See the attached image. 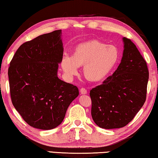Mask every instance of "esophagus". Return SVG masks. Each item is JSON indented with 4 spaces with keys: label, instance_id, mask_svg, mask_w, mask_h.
<instances>
[{
    "label": "esophagus",
    "instance_id": "obj_1",
    "mask_svg": "<svg viewBox=\"0 0 158 158\" xmlns=\"http://www.w3.org/2000/svg\"><path fill=\"white\" fill-rule=\"evenodd\" d=\"M80 93H81V94H86L87 90L85 88H81L80 89Z\"/></svg>",
    "mask_w": 158,
    "mask_h": 158
}]
</instances>
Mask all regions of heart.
<instances>
[{
	"label": "heart",
	"instance_id": "b5f03b06",
	"mask_svg": "<svg viewBox=\"0 0 158 158\" xmlns=\"http://www.w3.org/2000/svg\"><path fill=\"white\" fill-rule=\"evenodd\" d=\"M120 60L121 52L116 45L92 40L78 44L72 56H63L61 67L66 77L71 79L78 74L79 67L84 66V76L89 81L98 82L111 74Z\"/></svg>",
	"mask_w": 158,
	"mask_h": 158
}]
</instances>
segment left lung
I'll use <instances>...</instances> for the list:
<instances>
[{
  "mask_svg": "<svg viewBox=\"0 0 158 158\" xmlns=\"http://www.w3.org/2000/svg\"><path fill=\"white\" fill-rule=\"evenodd\" d=\"M121 62L111 76L90 91L91 116L100 128H120L133 119L146 99L149 72L135 44L123 37Z\"/></svg>",
  "mask_w": 158,
  "mask_h": 158,
  "instance_id": "obj_1",
  "label": "left lung"
}]
</instances>
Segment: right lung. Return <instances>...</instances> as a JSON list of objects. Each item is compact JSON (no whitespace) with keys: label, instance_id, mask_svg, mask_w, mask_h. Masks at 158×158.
<instances>
[{"label":"right lung","instance_id":"1","mask_svg":"<svg viewBox=\"0 0 158 158\" xmlns=\"http://www.w3.org/2000/svg\"><path fill=\"white\" fill-rule=\"evenodd\" d=\"M62 30L21 44L8 68L12 103L23 120L33 128L50 130L63 121L76 86L58 78L63 57Z\"/></svg>","mask_w":158,"mask_h":158}]
</instances>
